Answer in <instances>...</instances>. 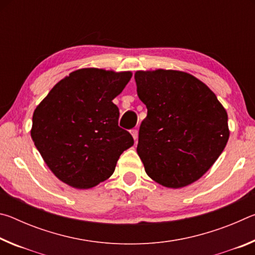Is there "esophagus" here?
<instances>
[{"label": "esophagus", "instance_id": "esophagus-1", "mask_svg": "<svg viewBox=\"0 0 255 255\" xmlns=\"http://www.w3.org/2000/svg\"><path fill=\"white\" fill-rule=\"evenodd\" d=\"M131 135H132V137H133V139L135 140H137V138H138V130L136 128H133V129H131Z\"/></svg>", "mask_w": 255, "mask_h": 255}]
</instances>
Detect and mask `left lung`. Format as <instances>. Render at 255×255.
Returning a JSON list of instances; mask_svg holds the SVG:
<instances>
[{
    "mask_svg": "<svg viewBox=\"0 0 255 255\" xmlns=\"http://www.w3.org/2000/svg\"><path fill=\"white\" fill-rule=\"evenodd\" d=\"M137 94L147 108L137 153L157 183L181 188L201 178L225 148L227 112L215 93L184 72H136Z\"/></svg>",
    "mask_w": 255,
    "mask_h": 255,
    "instance_id": "8db88e82",
    "label": "left lung"
}]
</instances>
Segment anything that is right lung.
<instances>
[{
	"mask_svg": "<svg viewBox=\"0 0 255 255\" xmlns=\"http://www.w3.org/2000/svg\"><path fill=\"white\" fill-rule=\"evenodd\" d=\"M130 79V72L82 68L59 81L36 108L31 138L60 181L92 188L110 178L120 155L133 145L118 126L112 102Z\"/></svg>",
	"mask_w": 255,
	"mask_h": 255,
	"instance_id": "add662e5",
	"label": "right lung"
}]
</instances>
